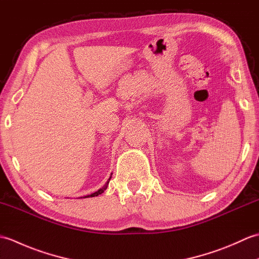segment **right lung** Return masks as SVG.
Instances as JSON below:
<instances>
[{
	"instance_id": "right-lung-1",
	"label": "right lung",
	"mask_w": 259,
	"mask_h": 259,
	"mask_svg": "<svg viewBox=\"0 0 259 259\" xmlns=\"http://www.w3.org/2000/svg\"><path fill=\"white\" fill-rule=\"evenodd\" d=\"M112 175V174H111ZM110 179H111V176H110V178L107 180V183H106V185H104L102 188H100L99 190H97L96 192H93V194H91V195H88V196H84L83 198H89V197H97V196H99V195H101L102 192L107 189V187H108V185H109V181H110Z\"/></svg>"
}]
</instances>
